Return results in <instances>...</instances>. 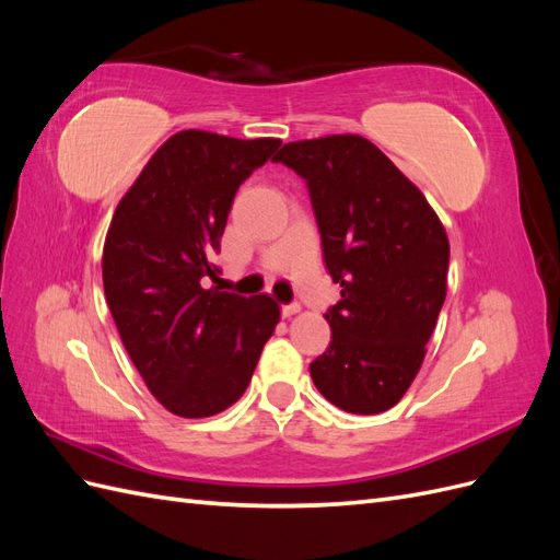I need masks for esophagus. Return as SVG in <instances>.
<instances>
[{
    "mask_svg": "<svg viewBox=\"0 0 560 560\" xmlns=\"http://www.w3.org/2000/svg\"><path fill=\"white\" fill-rule=\"evenodd\" d=\"M299 311H301V306H299V303H284V306L280 308L282 317H290V315H296Z\"/></svg>",
    "mask_w": 560,
    "mask_h": 560,
    "instance_id": "34e87169",
    "label": "esophagus"
}]
</instances>
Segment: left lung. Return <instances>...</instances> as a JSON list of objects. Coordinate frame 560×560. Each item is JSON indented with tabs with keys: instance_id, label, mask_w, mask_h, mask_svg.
Returning a JSON list of instances; mask_svg holds the SVG:
<instances>
[{
	"instance_id": "left-lung-1",
	"label": "left lung",
	"mask_w": 560,
	"mask_h": 560,
	"mask_svg": "<svg viewBox=\"0 0 560 560\" xmlns=\"http://www.w3.org/2000/svg\"><path fill=\"white\" fill-rule=\"evenodd\" d=\"M306 182L341 301L325 317L315 387L348 413L393 409L413 383L446 299L448 238L418 191L360 135L290 142L273 159Z\"/></svg>"
}]
</instances>
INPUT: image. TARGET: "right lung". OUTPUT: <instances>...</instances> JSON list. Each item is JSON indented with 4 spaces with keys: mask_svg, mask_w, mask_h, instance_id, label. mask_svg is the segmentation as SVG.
<instances>
[{
    "mask_svg": "<svg viewBox=\"0 0 560 560\" xmlns=\"http://www.w3.org/2000/svg\"><path fill=\"white\" fill-rule=\"evenodd\" d=\"M280 140L182 130L118 202L103 252L105 296L147 387L167 411L208 418L238 401L280 319L278 303L206 290L241 184Z\"/></svg>",
    "mask_w": 560,
    "mask_h": 560,
    "instance_id": "1",
    "label": "right lung"
}]
</instances>
